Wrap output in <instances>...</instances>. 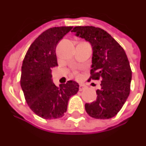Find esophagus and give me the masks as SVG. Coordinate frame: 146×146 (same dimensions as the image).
Listing matches in <instances>:
<instances>
[{"mask_svg":"<svg viewBox=\"0 0 146 146\" xmlns=\"http://www.w3.org/2000/svg\"><path fill=\"white\" fill-rule=\"evenodd\" d=\"M85 86L84 85H83V84H80V86H79V90L80 91H84V89H85Z\"/></svg>","mask_w":146,"mask_h":146,"instance_id":"esophagus-1","label":"esophagus"}]
</instances>
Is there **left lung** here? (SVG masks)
<instances>
[{"mask_svg": "<svg viewBox=\"0 0 146 146\" xmlns=\"http://www.w3.org/2000/svg\"><path fill=\"white\" fill-rule=\"evenodd\" d=\"M73 32L92 46L89 80H101L96 100L85 104V111L95 119H111L118 114L130 95L132 71L125 50L100 27L78 26Z\"/></svg>", "mask_w": 146, "mask_h": 146, "instance_id": "1", "label": "left lung"}]
</instances>
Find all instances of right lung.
Returning a JSON list of instances; mask_svg holds the SVG:
<instances>
[{
    "label": "right lung",
    "mask_w": 146,
    "mask_h": 146,
    "mask_svg": "<svg viewBox=\"0 0 146 146\" xmlns=\"http://www.w3.org/2000/svg\"><path fill=\"white\" fill-rule=\"evenodd\" d=\"M73 27H51L35 40L22 64L20 85L31 111L45 119H58L67 111L70 98L79 90L76 81L57 87L51 69L58 66L56 46ZM71 31H73V30Z\"/></svg>",
    "instance_id": "right-lung-1"
}]
</instances>
